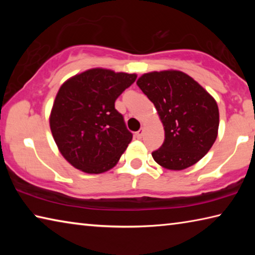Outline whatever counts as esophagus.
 I'll use <instances>...</instances> for the list:
<instances>
[{
    "label": "esophagus",
    "mask_w": 255,
    "mask_h": 255,
    "mask_svg": "<svg viewBox=\"0 0 255 255\" xmlns=\"http://www.w3.org/2000/svg\"><path fill=\"white\" fill-rule=\"evenodd\" d=\"M143 135H144V129L143 128L139 129V130L135 132V136H136V138H138V139H140V138L143 137Z\"/></svg>",
    "instance_id": "obj_1"
}]
</instances>
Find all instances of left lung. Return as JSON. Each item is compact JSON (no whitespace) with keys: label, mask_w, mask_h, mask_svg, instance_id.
<instances>
[{"label":"left lung","mask_w":255,"mask_h":255,"mask_svg":"<svg viewBox=\"0 0 255 255\" xmlns=\"http://www.w3.org/2000/svg\"><path fill=\"white\" fill-rule=\"evenodd\" d=\"M137 85L154 103L165 131L154 161L164 169L184 170L209 152L218 133L215 99L192 77L180 71L150 72Z\"/></svg>","instance_id":"obj_1"}]
</instances>
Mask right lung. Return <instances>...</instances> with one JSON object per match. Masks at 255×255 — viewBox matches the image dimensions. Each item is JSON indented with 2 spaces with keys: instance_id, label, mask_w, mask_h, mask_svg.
Segmentation results:
<instances>
[{
  "instance_id": "right-lung-1",
  "label": "right lung",
  "mask_w": 255,
  "mask_h": 255,
  "mask_svg": "<svg viewBox=\"0 0 255 255\" xmlns=\"http://www.w3.org/2000/svg\"><path fill=\"white\" fill-rule=\"evenodd\" d=\"M137 75L92 68L60 86L49 125L60 154L77 170L99 174L114 167L132 139L115 102Z\"/></svg>"
}]
</instances>
